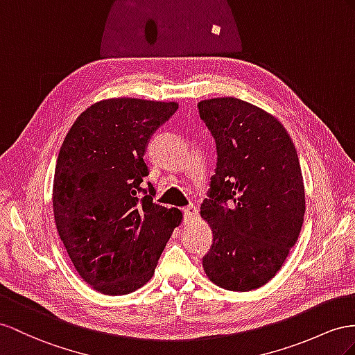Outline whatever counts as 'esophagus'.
<instances>
[{
	"label": "esophagus",
	"mask_w": 355,
	"mask_h": 355,
	"mask_svg": "<svg viewBox=\"0 0 355 355\" xmlns=\"http://www.w3.org/2000/svg\"><path fill=\"white\" fill-rule=\"evenodd\" d=\"M184 217H186V222H190L192 219H195V217L198 216V208H196V205H193V204H190V205H187L186 208H184Z\"/></svg>",
	"instance_id": "obj_1"
}]
</instances>
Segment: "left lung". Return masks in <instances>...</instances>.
Wrapping results in <instances>:
<instances>
[{
	"mask_svg": "<svg viewBox=\"0 0 355 355\" xmlns=\"http://www.w3.org/2000/svg\"><path fill=\"white\" fill-rule=\"evenodd\" d=\"M217 148L201 217L213 244L205 275L228 291H253L277 275L302 231L306 201L294 142L264 109L237 97L198 103Z\"/></svg>",
	"mask_w": 355,
	"mask_h": 355,
	"instance_id": "1",
	"label": "left lung"
}]
</instances>
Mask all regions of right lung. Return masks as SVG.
<instances>
[{
  "label": "right lung",
  "mask_w": 355,
  "mask_h": 355,
  "mask_svg": "<svg viewBox=\"0 0 355 355\" xmlns=\"http://www.w3.org/2000/svg\"><path fill=\"white\" fill-rule=\"evenodd\" d=\"M177 109V102L100 100L76 118L60 148L52 192L58 235L79 276L105 295L147 284L183 220L178 208L153 202L151 183L142 189L145 148Z\"/></svg>",
  "instance_id": "add662e5"
}]
</instances>
